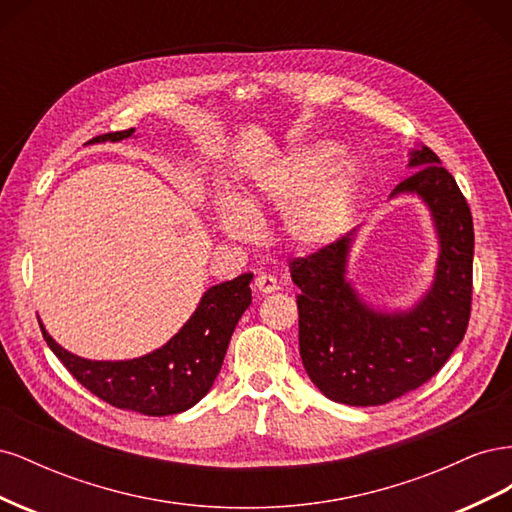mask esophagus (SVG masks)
<instances>
[{"label": "esophagus", "mask_w": 512, "mask_h": 512, "mask_svg": "<svg viewBox=\"0 0 512 512\" xmlns=\"http://www.w3.org/2000/svg\"><path fill=\"white\" fill-rule=\"evenodd\" d=\"M254 288L258 290V292H262V294H271V292H275L277 288H280V284H277V280L273 275H269V273H260L256 280H254Z\"/></svg>", "instance_id": "34e87169"}]
</instances>
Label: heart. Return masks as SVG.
Here are the masks:
<instances>
[{
    "label": "heart",
    "instance_id": "1",
    "mask_svg": "<svg viewBox=\"0 0 512 512\" xmlns=\"http://www.w3.org/2000/svg\"><path fill=\"white\" fill-rule=\"evenodd\" d=\"M359 192V168L339 158L333 143H316L282 158L258 177L243 203L235 194L215 200V220L232 239L258 232L256 213L284 211V235L299 250H322L344 235Z\"/></svg>",
    "mask_w": 512,
    "mask_h": 512
}]
</instances>
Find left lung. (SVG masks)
Wrapping results in <instances>:
<instances>
[{"label":"left lung","mask_w":512,"mask_h":512,"mask_svg":"<svg viewBox=\"0 0 512 512\" xmlns=\"http://www.w3.org/2000/svg\"><path fill=\"white\" fill-rule=\"evenodd\" d=\"M414 173L391 192L431 211L440 254L425 297L408 312L369 307L348 282L354 232L294 258L301 361L320 393L348 406H382L436 376L466 335L472 309L474 226L468 200L429 147L410 151Z\"/></svg>","instance_id":"1"}]
</instances>
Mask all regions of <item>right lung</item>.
<instances>
[{
	"mask_svg": "<svg viewBox=\"0 0 512 512\" xmlns=\"http://www.w3.org/2000/svg\"><path fill=\"white\" fill-rule=\"evenodd\" d=\"M132 134L134 128L108 132L91 138L89 145L117 143ZM252 277L243 273L211 286L181 331L162 348L138 359L89 361L61 348L38 320L40 331L70 374L106 404L147 416L179 414L196 406L218 378L232 331L252 303Z\"/></svg>",
	"mask_w": 512,
	"mask_h": 512,
	"instance_id": "obj_1",
	"label": "right lung"
}]
</instances>
